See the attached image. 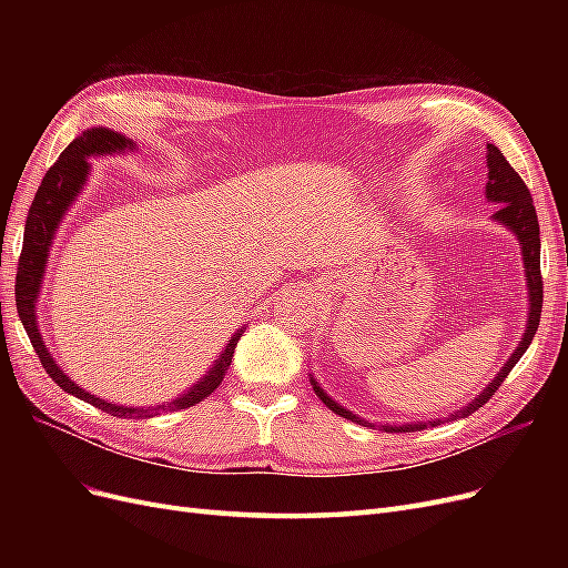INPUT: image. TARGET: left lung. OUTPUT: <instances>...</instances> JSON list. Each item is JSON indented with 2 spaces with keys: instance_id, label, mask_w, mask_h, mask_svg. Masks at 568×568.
I'll list each match as a JSON object with an SVG mask.
<instances>
[{
  "instance_id": "8db88e82",
  "label": "left lung",
  "mask_w": 568,
  "mask_h": 568,
  "mask_svg": "<svg viewBox=\"0 0 568 568\" xmlns=\"http://www.w3.org/2000/svg\"><path fill=\"white\" fill-rule=\"evenodd\" d=\"M488 182H486V199L490 203H497V211L493 213V220L500 222L503 227H507L517 242L521 246V261H524V272H526V288H528V317H526V329L521 341L517 343V348L509 355V359L505 363V367L493 376V382H488V386L480 390L471 403H467L464 407L450 412L448 417L443 419H432V422H407V424H374L367 422L363 417H357L355 412L346 409L341 403H336L334 398L324 393V388L317 384L315 376L311 374V384L313 390L317 393V398L329 407L334 415L351 419L355 424H363L369 428H382L386 434H405V432H422L426 426H438L443 422H455L459 417H469L471 412H476L478 407H484L490 395H495L497 386H500L507 374L511 372V367L519 363V357L528 351L532 336L538 332V322H540V311H542V277H540V227H538V215H536V205H532L528 186L524 184V180L517 175V170L509 165V161L503 156V151L497 149L495 144H488Z\"/></svg>"
}]
</instances>
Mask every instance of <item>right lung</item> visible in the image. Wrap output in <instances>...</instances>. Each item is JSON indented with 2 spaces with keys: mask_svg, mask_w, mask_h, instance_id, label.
I'll use <instances>...</instances> for the list:
<instances>
[{
  "mask_svg": "<svg viewBox=\"0 0 568 568\" xmlns=\"http://www.w3.org/2000/svg\"><path fill=\"white\" fill-rule=\"evenodd\" d=\"M134 149H136V144L130 140V136L113 132L109 128L84 130L80 136H75V140L65 146L59 161L47 170L38 194H36V199H32L28 220H26L23 251L19 257V274H16V307H19V317L26 326L28 338L32 343V348H36L42 367L51 376V382H57L65 393L75 395V398L90 403L99 409H104L113 417H123V419L156 417V415H161V412H178V409L192 407V405L209 398V395L222 384V379H225L236 343L246 329V326H242V329H236L232 334L227 346L222 348V353L217 355L211 369L205 372L196 384L189 386L182 395H178V398H173V400L149 405V407L118 405V403L104 400V398H99V395H92L90 390L80 388L71 379V376L65 374V369H61L57 365L54 355H51L49 348L44 346V338H42L40 324H38V298H40V288L44 282L49 251H51V246H54V236L61 227L65 213L71 211V205L82 194L84 184H88L90 170H92L90 159L115 156V153H130Z\"/></svg>",
  "mask_w": 568,
  "mask_h": 568,
  "instance_id": "add662e5",
  "label": "right lung"
}]
</instances>
